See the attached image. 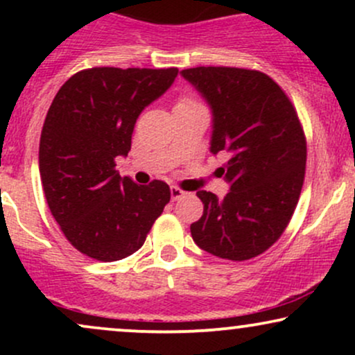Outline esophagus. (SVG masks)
Wrapping results in <instances>:
<instances>
[{
    "label": "esophagus",
    "mask_w": 355,
    "mask_h": 355,
    "mask_svg": "<svg viewBox=\"0 0 355 355\" xmlns=\"http://www.w3.org/2000/svg\"><path fill=\"white\" fill-rule=\"evenodd\" d=\"M170 193H172V200H180L182 197H185L187 191L182 190L180 187H172V189H170Z\"/></svg>",
    "instance_id": "obj_1"
}]
</instances>
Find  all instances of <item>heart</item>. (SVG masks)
I'll return each instance as SVG.
<instances>
[{
	"mask_svg": "<svg viewBox=\"0 0 355 355\" xmlns=\"http://www.w3.org/2000/svg\"><path fill=\"white\" fill-rule=\"evenodd\" d=\"M191 105H198V101L195 98H191V96H182V98L177 101V105H175V108H177V107H191Z\"/></svg>",
	"mask_w": 355,
	"mask_h": 355,
	"instance_id": "obj_1",
	"label": "heart"
}]
</instances>
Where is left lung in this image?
<instances>
[{"mask_svg":"<svg viewBox=\"0 0 355 355\" xmlns=\"http://www.w3.org/2000/svg\"><path fill=\"white\" fill-rule=\"evenodd\" d=\"M214 113L211 153L227 152L230 191L200 190L203 215L190 225L202 250L242 262L287 229L304 185L307 141L294 105L270 76L234 67L182 70Z\"/></svg>","mask_w":355,"mask_h":355,"instance_id":"obj_1","label":"left lung"}]
</instances>
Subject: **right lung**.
<instances>
[{"instance_id": "obj_1", "label": "right lung", "mask_w": 355, "mask_h": 355, "mask_svg": "<svg viewBox=\"0 0 355 355\" xmlns=\"http://www.w3.org/2000/svg\"><path fill=\"white\" fill-rule=\"evenodd\" d=\"M177 68L81 70L64 81L44 118L40 175L51 215L76 250L100 262L132 255L170 202L162 180L137 185L115 158L132 148L137 118Z\"/></svg>"}]
</instances>
